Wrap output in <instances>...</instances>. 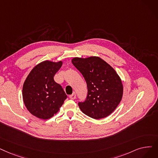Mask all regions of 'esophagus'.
<instances>
[{
	"mask_svg": "<svg viewBox=\"0 0 158 158\" xmlns=\"http://www.w3.org/2000/svg\"><path fill=\"white\" fill-rule=\"evenodd\" d=\"M69 98L71 99H75V98H76V94H75V93H73L72 94L69 95Z\"/></svg>",
	"mask_w": 158,
	"mask_h": 158,
	"instance_id": "esophagus-1",
	"label": "esophagus"
}]
</instances>
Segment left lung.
<instances>
[{"label":"left lung","mask_w":158,"mask_h":158,"mask_svg":"<svg viewBox=\"0 0 158 158\" xmlns=\"http://www.w3.org/2000/svg\"><path fill=\"white\" fill-rule=\"evenodd\" d=\"M72 64L82 73L88 94L83 102H79L81 110L92 118L107 117L117 108L123 97L121 80L114 68L98 57H75Z\"/></svg>","instance_id":"obj_1"}]
</instances>
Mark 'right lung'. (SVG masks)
<instances>
[{"label":"right lung","mask_w":158,"mask_h":158,"mask_svg":"<svg viewBox=\"0 0 158 158\" xmlns=\"http://www.w3.org/2000/svg\"><path fill=\"white\" fill-rule=\"evenodd\" d=\"M63 63L46 60L34 67L23 88L26 108L38 118L48 119L56 114L67 98L64 90L53 79Z\"/></svg>","instance_id":"1"}]
</instances>
